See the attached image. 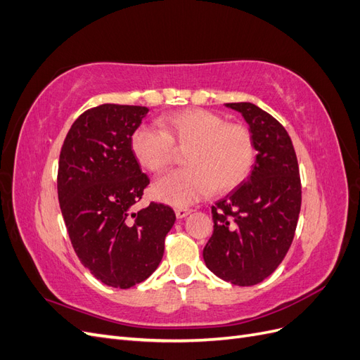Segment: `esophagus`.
<instances>
[{
	"instance_id": "1",
	"label": "esophagus",
	"mask_w": 360,
	"mask_h": 360,
	"mask_svg": "<svg viewBox=\"0 0 360 360\" xmlns=\"http://www.w3.org/2000/svg\"><path fill=\"white\" fill-rule=\"evenodd\" d=\"M192 210L188 209V207H177L176 209V216L177 219H183V217H186Z\"/></svg>"
}]
</instances>
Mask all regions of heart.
<instances>
[{"mask_svg": "<svg viewBox=\"0 0 360 360\" xmlns=\"http://www.w3.org/2000/svg\"><path fill=\"white\" fill-rule=\"evenodd\" d=\"M159 129L139 126L130 136V150L150 172L167 171L174 148L186 150L184 169L155 184L156 198L172 205H189L213 189L226 192L240 184L254 163L255 148L249 130L207 110H186L163 117Z\"/></svg>", "mask_w": 360, "mask_h": 360, "instance_id": "obj_1", "label": "heart"}]
</instances>
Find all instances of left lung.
<instances>
[{"label": "left lung", "instance_id": "8db88e82", "mask_svg": "<svg viewBox=\"0 0 360 360\" xmlns=\"http://www.w3.org/2000/svg\"><path fill=\"white\" fill-rule=\"evenodd\" d=\"M240 112L257 150L249 177L212 207L213 234L202 257L216 276L249 287L270 276L291 246L302 204L291 138L276 118L249 102Z\"/></svg>", "mask_w": 360, "mask_h": 360}]
</instances>
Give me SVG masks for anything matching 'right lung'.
I'll return each mask as SVG.
<instances>
[{"label": "right lung", "instance_id": "right-lung-1", "mask_svg": "<svg viewBox=\"0 0 360 360\" xmlns=\"http://www.w3.org/2000/svg\"><path fill=\"white\" fill-rule=\"evenodd\" d=\"M148 108L105 103L81 114L64 139L58 201L76 255L94 278L130 288L158 269L176 222L169 205L143 198L150 179L130 150Z\"/></svg>", "mask_w": 360, "mask_h": 360}]
</instances>
